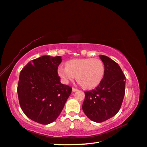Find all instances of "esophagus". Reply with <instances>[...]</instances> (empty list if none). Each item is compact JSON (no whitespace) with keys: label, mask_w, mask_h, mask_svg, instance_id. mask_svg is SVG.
Here are the masks:
<instances>
[{"label":"esophagus","mask_w":147,"mask_h":147,"mask_svg":"<svg viewBox=\"0 0 147 147\" xmlns=\"http://www.w3.org/2000/svg\"><path fill=\"white\" fill-rule=\"evenodd\" d=\"M78 89H77V88H73V92H76V91H78Z\"/></svg>","instance_id":"1"}]
</instances>
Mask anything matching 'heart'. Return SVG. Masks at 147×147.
Instances as JSON below:
<instances>
[{
    "instance_id": "b5f03b06",
    "label": "heart",
    "mask_w": 147,
    "mask_h": 147,
    "mask_svg": "<svg viewBox=\"0 0 147 147\" xmlns=\"http://www.w3.org/2000/svg\"><path fill=\"white\" fill-rule=\"evenodd\" d=\"M67 67L61 65L58 67V74L63 82L68 84L77 78L80 84L86 89L97 87L103 80L105 66L99 59L84 58L73 59L67 63Z\"/></svg>"
}]
</instances>
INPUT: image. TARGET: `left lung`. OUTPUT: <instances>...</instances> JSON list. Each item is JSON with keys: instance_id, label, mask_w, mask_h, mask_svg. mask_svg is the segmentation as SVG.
<instances>
[{"instance_id": "1", "label": "left lung", "mask_w": 147, "mask_h": 147, "mask_svg": "<svg viewBox=\"0 0 147 147\" xmlns=\"http://www.w3.org/2000/svg\"><path fill=\"white\" fill-rule=\"evenodd\" d=\"M99 57L105 66L103 78L95 89L84 92L82 104L84 113L95 122H104L117 114L125 87V76L117 63L105 55Z\"/></svg>"}]
</instances>
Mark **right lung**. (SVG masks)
Segmentation results:
<instances>
[{
    "label": "right lung",
    "instance_id": "add662e5",
    "mask_svg": "<svg viewBox=\"0 0 147 147\" xmlns=\"http://www.w3.org/2000/svg\"><path fill=\"white\" fill-rule=\"evenodd\" d=\"M61 57L44 55L32 60L21 71L18 99L23 113L41 124H50L62 111L72 88L63 84L57 69Z\"/></svg>",
    "mask_w": 147,
    "mask_h": 147
}]
</instances>
